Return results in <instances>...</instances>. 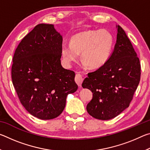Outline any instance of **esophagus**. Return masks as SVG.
<instances>
[{"mask_svg":"<svg viewBox=\"0 0 150 150\" xmlns=\"http://www.w3.org/2000/svg\"><path fill=\"white\" fill-rule=\"evenodd\" d=\"M75 81L76 83H77V84L78 85L79 87H81V83H82L83 81L82 75L79 74V73H77V74H76V75H75Z\"/></svg>","mask_w":150,"mask_h":150,"instance_id":"34e87169","label":"esophagus"}]
</instances>
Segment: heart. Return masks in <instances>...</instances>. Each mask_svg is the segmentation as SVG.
<instances>
[{
  "label": "heart",
  "instance_id": "1",
  "mask_svg": "<svg viewBox=\"0 0 150 150\" xmlns=\"http://www.w3.org/2000/svg\"><path fill=\"white\" fill-rule=\"evenodd\" d=\"M113 35L106 30H88L75 34L70 44H63L62 54L68 63L81 59L91 69L102 67L110 57L114 46Z\"/></svg>",
  "mask_w": 150,
  "mask_h": 150
}]
</instances>
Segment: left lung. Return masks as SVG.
Listing matches in <instances>:
<instances>
[{
	"instance_id": "1",
	"label": "left lung",
	"mask_w": 150,
	"mask_h": 150,
	"mask_svg": "<svg viewBox=\"0 0 150 150\" xmlns=\"http://www.w3.org/2000/svg\"><path fill=\"white\" fill-rule=\"evenodd\" d=\"M115 48L102 67L88 73L82 87L92 91L88 113L102 120L117 116L128 108L140 81L139 58L124 30L118 25Z\"/></svg>"
}]
</instances>
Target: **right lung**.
<instances>
[{"mask_svg":"<svg viewBox=\"0 0 150 150\" xmlns=\"http://www.w3.org/2000/svg\"><path fill=\"white\" fill-rule=\"evenodd\" d=\"M62 42L54 25L40 24L14 54L11 74L18 96L30 114L42 120L59 116L67 96L78 88L75 72L61 64Z\"/></svg>","mask_w":150,"mask_h":150,"instance_id":"1","label":"right lung"}]
</instances>
